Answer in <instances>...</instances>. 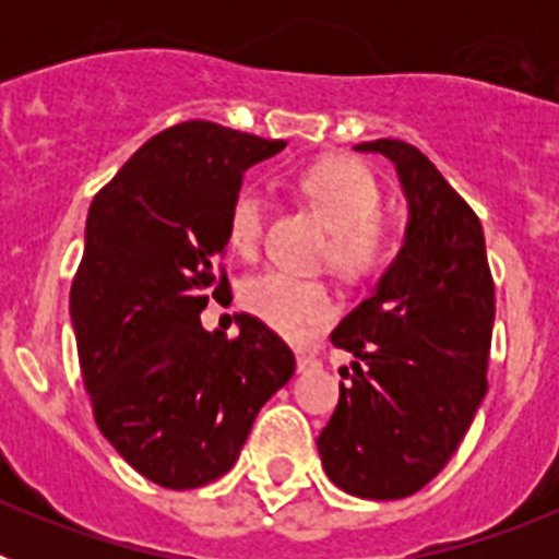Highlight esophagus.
<instances>
[{
	"label": "esophagus",
	"instance_id": "1",
	"mask_svg": "<svg viewBox=\"0 0 559 559\" xmlns=\"http://www.w3.org/2000/svg\"><path fill=\"white\" fill-rule=\"evenodd\" d=\"M313 367H319V358H313V355H308V353L296 355V369H299V372H308V369H313Z\"/></svg>",
	"mask_w": 559,
	"mask_h": 559
}]
</instances>
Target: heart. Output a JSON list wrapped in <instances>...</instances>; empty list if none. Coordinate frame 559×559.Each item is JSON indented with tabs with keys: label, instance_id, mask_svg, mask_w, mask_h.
Wrapping results in <instances>:
<instances>
[{
	"label": "heart",
	"instance_id": "obj_1",
	"mask_svg": "<svg viewBox=\"0 0 559 559\" xmlns=\"http://www.w3.org/2000/svg\"><path fill=\"white\" fill-rule=\"evenodd\" d=\"M296 187L330 226V263L347 276H367L386 263L392 231L378 215L380 185L367 165L349 156H328L305 167ZM265 201L257 187L235 192L226 215V243L237 254H254L263 240ZM246 313L288 338H302L335 316V302L322 280L269 269L240 283Z\"/></svg>",
	"mask_w": 559,
	"mask_h": 559
}]
</instances>
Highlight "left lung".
I'll list each match as a JSON object with an SVG mask.
<instances>
[{"mask_svg": "<svg viewBox=\"0 0 559 559\" xmlns=\"http://www.w3.org/2000/svg\"><path fill=\"white\" fill-rule=\"evenodd\" d=\"M394 162L408 201L406 240L378 288L333 330L355 355L316 445L349 496L392 501L448 464L487 394L496 285L481 221L426 153L360 142Z\"/></svg>", "mask_w": 559, "mask_h": 559, "instance_id": "1", "label": "left lung"}]
</instances>
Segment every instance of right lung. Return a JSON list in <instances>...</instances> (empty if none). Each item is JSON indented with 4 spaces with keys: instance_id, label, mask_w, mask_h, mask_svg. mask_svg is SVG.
<instances>
[{
    "instance_id": "add662e5",
    "label": "right lung",
    "mask_w": 559,
    "mask_h": 559,
    "mask_svg": "<svg viewBox=\"0 0 559 559\" xmlns=\"http://www.w3.org/2000/svg\"><path fill=\"white\" fill-rule=\"evenodd\" d=\"M283 147L218 122H179L88 206L69 290L83 386L103 437L167 490L224 476L257 412L294 374L290 347L254 316H237L235 338L199 319L210 299L229 296L215 260L243 173Z\"/></svg>"
}]
</instances>
